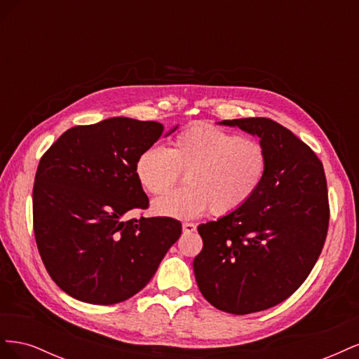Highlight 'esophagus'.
Returning <instances> with one entry per match:
<instances>
[{"instance_id":"esophagus-1","label":"esophagus","mask_w":359,"mask_h":359,"mask_svg":"<svg viewBox=\"0 0 359 359\" xmlns=\"http://www.w3.org/2000/svg\"><path fill=\"white\" fill-rule=\"evenodd\" d=\"M182 232H184V233H193V232H196V224H193V223H182Z\"/></svg>"}]
</instances>
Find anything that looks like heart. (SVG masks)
<instances>
[{
    "instance_id": "heart-1",
    "label": "heart",
    "mask_w": 359,
    "mask_h": 359,
    "mask_svg": "<svg viewBox=\"0 0 359 359\" xmlns=\"http://www.w3.org/2000/svg\"><path fill=\"white\" fill-rule=\"evenodd\" d=\"M268 151L257 139L198 123L172 139L168 149L149 147L135 161L145 191L163 194L186 173L187 187L154 202V211L172 219H193L211 211L227 215L241 210L262 187Z\"/></svg>"
}]
</instances>
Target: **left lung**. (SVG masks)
<instances>
[{"label":"left lung","instance_id":"obj_1","mask_svg":"<svg viewBox=\"0 0 359 359\" xmlns=\"http://www.w3.org/2000/svg\"><path fill=\"white\" fill-rule=\"evenodd\" d=\"M220 124L257 136L268 151V170L241 210L198 226L203 247L193 269L211 306L248 314L285 301L311 273L328 232L327 178L313 149L273 119Z\"/></svg>","mask_w":359,"mask_h":359}]
</instances>
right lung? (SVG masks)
Wrapping results in <instances>:
<instances>
[{"label": "right lung", "mask_w": 359, "mask_h": 359, "mask_svg": "<svg viewBox=\"0 0 359 359\" xmlns=\"http://www.w3.org/2000/svg\"><path fill=\"white\" fill-rule=\"evenodd\" d=\"M163 130L156 121L107 118L69 128L40 158L34 236L49 276L67 295L102 306L123 302L147 286L178 241L182 227L170 217L123 219L148 208L135 161Z\"/></svg>", "instance_id": "obj_1"}]
</instances>
